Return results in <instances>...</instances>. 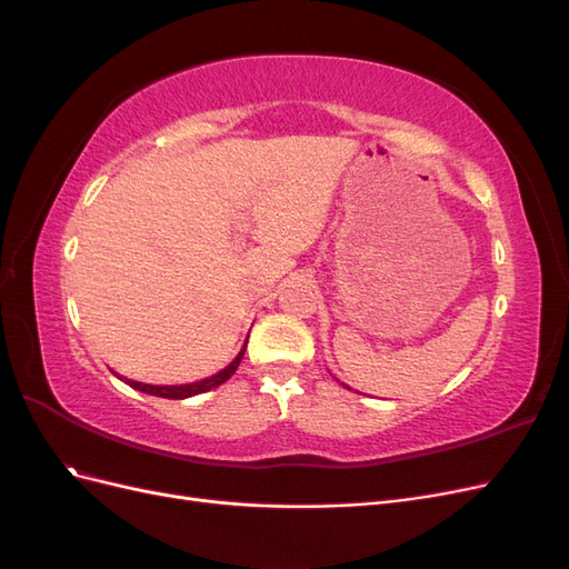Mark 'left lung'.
Returning <instances> with one entry per match:
<instances>
[{"mask_svg": "<svg viewBox=\"0 0 569 569\" xmlns=\"http://www.w3.org/2000/svg\"><path fill=\"white\" fill-rule=\"evenodd\" d=\"M343 387H347V385H343ZM347 389H351V387H347Z\"/></svg>", "mask_w": 569, "mask_h": 569, "instance_id": "8db88e82", "label": "left lung"}]
</instances>
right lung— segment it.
<instances>
[{
    "label": "right lung",
    "mask_w": 569,
    "mask_h": 569,
    "mask_svg": "<svg viewBox=\"0 0 569 569\" xmlns=\"http://www.w3.org/2000/svg\"><path fill=\"white\" fill-rule=\"evenodd\" d=\"M247 341H249V337H247ZM247 341H244V347L239 349V353L232 358V363H228L226 368L218 370L216 375L203 377V380H197V382H187V385H147V382L128 380V377H123V375H116V377H118V380H123L126 385H130L132 389H137V391H144V393H151V396H161V399L182 401V399H189V396L206 393V391L220 387L222 382H228L230 377L234 375V370L239 368V363H242L244 351H247Z\"/></svg>",
    "instance_id": "obj_1"
}]
</instances>
